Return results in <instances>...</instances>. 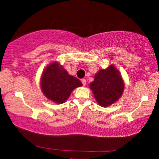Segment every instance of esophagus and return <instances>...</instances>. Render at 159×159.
Masks as SVG:
<instances>
[{
	"instance_id": "1",
	"label": "esophagus",
	"mask_w": 159,
	"mask_h": 159,
	"mask_svg": "<svg viewBox=\"0 0 159 159\" xmlns=\"http://www.w3.org/2000/svg\"><path fill=\"white\" fill-rule=\"evenodd\" d=\"M81 82H82V83L83 86H85V85H86V80H85L84 79H82V80H81Z\"/></svg>"
}]
</instances>
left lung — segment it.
I'll list each match as a JSON object with an SVG mask.
<instances>
[{
  "label": "left lung",
  "mask_w": 159,
  "mask_h": 159,
  "mask_svg": "<svg viewBox=\"0 0 159 159\" xmlns=\"http://www.w3.org/2000/svg\"><path fill=\"white\" fill-rule=\"evenodd\" d=\"M90 88L98 103L102 107L113 104L121 96L124 83L120 72L113 65L100 70L91 82Z\"/></svg>",
  "instance_id": "8db88e82"
}]
</instances>
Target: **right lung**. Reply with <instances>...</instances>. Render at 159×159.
Instances as JSON below:
<instances>
[{
    "label": "right lung",
    "mask_w": 159,
    "mask_h": 159,
    "mask_svg": "<svg viewBox=\"0 0 159 159\" xmlns=\"http://www.w3.org/2000/svg\"><path fill=\"white\" fill-rule=\"evenodd\" d=\"M42 91L47 98L56 103L66 102L75 88L82 86L77 77L69 75L57 61L47 67L40 79Z\"/></svg>",
    "instance_id": "add662e5"
}]
</instances>
